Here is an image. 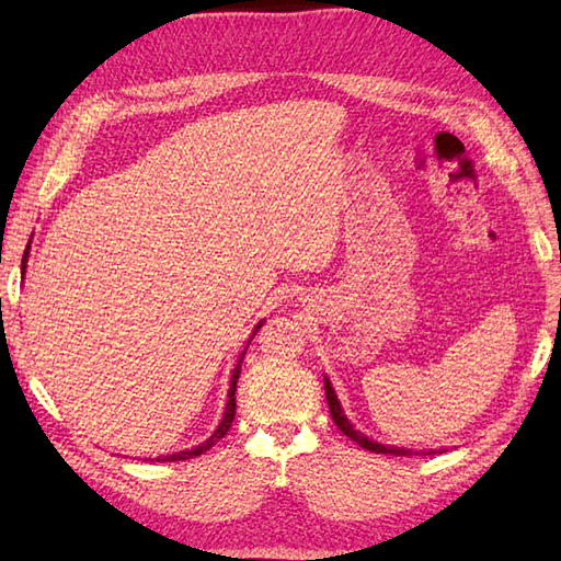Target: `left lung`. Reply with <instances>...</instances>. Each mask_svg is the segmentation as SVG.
Returning <instances> with one entry per match:
<instances>
[{"label": "left lung", "mask_w": 561, "mask_h": 561, "mask_svg": "<svg viewBox=\"0 0 561 561\" xmlns=\"http://www.w3.org/2000/svg\"><path fill=\"white\" fill-rule=\"evenodd\" d=\"M325 398H328V408H330L332 420H335V424L340 426V432H342V434H347V436H350L352 440H356V444H359L362 448L371 450V453H390V456H412V453L416 456V450L376 444V440H371L368 436H364L362 432H356V428L352 426V422L347 420V414L342 412V404H340V400H337V396H335V390H332V386H330V380H328V378H325ZM422 453H426V450H422ZM428 453H436V450H428Z\"/></svg>", "instance_id": "8db88e82"}]
</instances>
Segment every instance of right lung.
<instances>
[{
	"mask_svg": "<svg viewBox=\"0 0 561 561\" xmlns=\"http://www.w3.org/2000/svg\"><path fill=\"white\" fill-rule=\"evenodd\" d=\"M31 248V245H28ZM28 248H26V253H23V260H21V270L26 272V262H28ZM262 328V323H257V328L253 330V335L255 332ZM253 335H250V340H253ZM250 340H248V344H250ZM248 350V347H245ZM243 356H245V352L241 354V359H238V364H236V368H233V376H231V388H229V402H226V410H224V420L219 422V426H217V432H214L205 444H199V446H195V448H190V450H178V453H171V456H159L157 460H161V462H173V460H187V458H195V456H202V453L205 450H209L214 444H217L219 438H224L226 436V432H229L231 428V424H233V416H236V383H238V376H241V364H243Z\"/></svg>",
	"mask_w": 561,
	"mask_h": 561,
	"instance_id": "1",
	"label": "right lung"
}]
</instances>
